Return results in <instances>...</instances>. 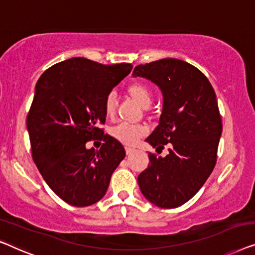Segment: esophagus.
Masks as SVG:
<instances>
[{
    "instance_id": "34e87169",
    "label": "esophagus",
    "mask_w": 255,
    "mask_h": 255,
    "mask_svg": "<svg viewBox=\"0 0 255 255\" xmlns=\"http://www.w3.org/2000/svg\"><path fill=\"white\" fill-rule=\"evenodd\" d=\"M134 152V149L130 148V146H126V153L127 155H130V153Z\"/></svg>"
}]
</instances>
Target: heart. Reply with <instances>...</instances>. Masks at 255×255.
Instances as JSON below:
<instances>
[{
    "mask_svg": "<svg viewBox=\"0 0 255 255\" xmlns=\"http://www.w3.org/2000/svg\"><path fill=\"white\" fill-rule=\"evenodd\" d=\"M126 93L129 98L134 100L136 104H138L143 109L149 107L152 102L151 90L145 84L139 83V82H135V83L128 85ZM117 98L113 93L106 97L105 103H104V112H105L107 118L114 117V114L117 112ZM145 132L146 129L143 126H132V125L127 124L117 125L116 127H113L110 130V134L113 138L127 145L134 144L138 138L145 135Z\"/></svg>",
    "mask_w": 255,
    "mask_h": 255,
    "instance_id": "1",
    "label": "heart"
}]
</instances>
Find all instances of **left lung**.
I'll return each instance as SVG.
<instances>
[{
    "label": "left lung",
    "instance_id": "1",
    "mask_svg": "<svg viewBox=\"0 0 255 255\" xmlns=\"http://www.w3.org/2000/svg\"><path fill=\"white\" fill-rule=\"evenodd\" d=\"M163 93L159 125L145 139L153 148L168 146V155L149 153L148 167L138 175L146 200L160 208H177L191 200L213 172L222 135L216 93L208 78L192 64L162 59L136 66Z\"/></svg>",
    "mask_w": 255,
    "mask_h": 255
}]
</instances>
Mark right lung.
<instances>
[{
  "instance_id": "1",
  "label": "right lung",
  "mask_w": 255,
  "mask_h": 255,
  "mask_svg": "<svg viewBox=\"0 0 255 255\" xmlns=\"http://www.w3.org/2000/svg\"><path fill=\"white\" fill-rule=\"evenodd\" d=\"M131 69L130 63L106 66L73 57L48 68L37 82L26 119L32 158L46 184L71 206L103 199L126 156L99 125L106 120V97ZM96 138L104 141L102 148L88 149L85 143Z\"/></svg>"
}]
</instances>
